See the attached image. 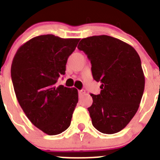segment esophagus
I'll return each instance as SVG.
<instances>
[{
	"label": "esophagus",
	"mask_w": 160,
	"mask_h": 160,
	"mask_svg": "<svg viewBox=\"0 0 160 160\" xmlns=\"http://www.w3.org/2000/svg\"><path fill=\"white\" fill-rule=\"evenodd\" d=\"M78 93H79V96L82 97L83 94H85V93H86V92H85L84 90H79Z\"/></svg>",
	"instance_id": "obj_1"
}]
</instances>
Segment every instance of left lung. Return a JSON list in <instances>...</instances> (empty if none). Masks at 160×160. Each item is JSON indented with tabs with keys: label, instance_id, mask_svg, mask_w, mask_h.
Returning a JSON list of instances; mask_svg holds the SVG:
<instances>
[{
	"label": "left lung",
	"instance_id": "8db88e82",
	"mask_svg": "<svg viewBox=\"0 0 160 160\" xmlns=\"http://www.w3.org/2000/svg\"><path fill=\"white\" fill-rule=\"evenodd\" d=\"M77 48L90 60L93 79L101 83V93L90 94L92 124L104 134L117 133L136 114L144 92L139 56L130 45L104 35L83 38Z\"/></svg>",
	"mask_w": 160,
	"mask_h": 160
}]
</instances>
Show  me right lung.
I'll list each match as a JSON object with an SVG mask.
<instances>
[{"label":"right lung","instance_id":"add662e5","mask_svg":"<svg viewBox=\"0 0 160 160\" xmlns=\"http://www.w3.org/2000/svg\"><path fill=\"white\" fill-rule=\"evenodd\" d=\"M79 41L39 35L22 45L13 59L11 79L18 101L30 122L49 135L69 128L78 102L76 88L56 83L65 74L67 59Z\"/></svg>","mask_w":160,"mask_h":160}]
</instances>
